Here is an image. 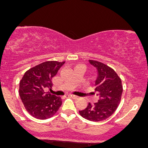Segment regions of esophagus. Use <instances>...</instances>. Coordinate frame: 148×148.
Here are the masks:
<instances>
[{
	"instance_id": "esophagus-1",
	"label": "esophagus",
	"mask_w": 148,
	"mask_h": 148,
	"mask_svg": "<svg viewBox=\"0 0 148 148\" xmlns=\"http://www.w3.org/2000/svg\"><path fill=\"white\" fill-rule=\"evenodd\" d=\"M66 96H70V97L73 98V99H77V96H76L75 95H73V94H68L66 95Z\"/></svg>"
}]
</instances>
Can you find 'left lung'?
I'll use <instances>...</instances> for the list:
<instances>
[{
  "instance_id": "obj_1",
  "label": "left lung",
  "mask_w": 148,
  "mask_h": 148,
  "mask_svg": "<svg viewBox=\"0 0 148 148\" xmlns=\"http://www.w3.org/2000/svg\"><path fill=\"white\" fill-rule=\"evenodd\" d=\"M98 71L95 81V91L99 96L97 103H88L87 107L79 111L80 116L92 122H100L112 116L117 109L122 99L123 87L117 73L108 65L89 60Z\"/></svg>"
}]
</instances>
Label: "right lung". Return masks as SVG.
Returning <instances> with one entry per match:
<instances>
[{"instance_id":"add662e5","label":"right lung","mask_w":148,"mask_h":148,"mask_svg":"<svg viewBox=\"0 0 148 148\" xmlns=\"http://www.w3.org/2000/svg\"><path fill=\"white\" fill-rule=\"evenodd\" d=\"M47 61L30 68L19 83V95L25 109L34 117L46 119L52 117L62 105V99L50 92L52 78L65 63Z\"/></svg>"}]
</instances>
